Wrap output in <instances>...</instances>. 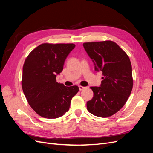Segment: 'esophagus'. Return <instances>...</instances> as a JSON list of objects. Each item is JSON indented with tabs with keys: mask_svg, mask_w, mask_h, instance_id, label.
Instances as JSON below:
<instances>
[{
	"mask_svg": "<svg viewBox=\"0 0 153 153\" xmlns=\"http://www.w3.org/2000/svg\"><path fill=\"white\" fill-rule=\"evenodd\" d=\"M85 88H86L85 87H83V86H82V85H80V86H79V90H80V91H82V90L85 89Z\"/></svg>",
	"mask_w": 153,
	"mask_h": 153,
	"instance_id": "obj_1",
	"label": "esophagus"
}]
</instances>
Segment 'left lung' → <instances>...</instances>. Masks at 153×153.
Returning a JSON list of instances; mask_svg holds the SVG:
<instances>
[{"mask_svg":"<svg viewBox=\"0 0 153 153\" xmlns=\"http://www.w3.org/2000/svg\"><path fill=\"white\" fill-rule=\"evenodd\" d=\"M94 63L96 71H102L100 87H91L92 99L87 102L89 112L100 117H108L121 110L132 91L131 64L126 53L112 41L83 44Z\"/></svg>","mask_w":153,"mask_h":153,"instance_id":"1","label":"left lung"}]
</instances>
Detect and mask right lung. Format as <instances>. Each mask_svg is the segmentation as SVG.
<instances>
[{
    "label": "right lung",
    "mask_w": 153,
    "mask_h": 153,
    "mask_svg": "<svg viewBox=\"0 0 153 153\" xmlns=\"http://www.w3.org/2000/svg\"><path fill=\"white\" fill-rule=\"evenodd\" d=\"M73 43H43L27 57L23 66L22 86L27 102L40 116L55 119L68 112L71 100L79 91L56 81L64 61L75 48Z\"/></svg>",
    "instance_id": "add662e5"
}]
</instances>
